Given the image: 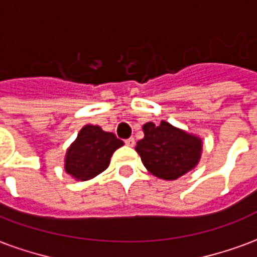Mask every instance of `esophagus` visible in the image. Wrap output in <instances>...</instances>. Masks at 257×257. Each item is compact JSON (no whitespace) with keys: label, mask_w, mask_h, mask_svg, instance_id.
Here are the masks:
<instances>
[{"label":"esophagus","mask_w":257,"mask_h":257,"mask_svg":"<svg viewBox=\"0 0 257 257\" xmlns=\"http://www.w3.org/2000/svg\"><path fill=\"white\" fill-rule=\"evenodd\" d=\"M125 145L129 146V147H132V146H135V139H134V138H129V139L125 140Z\"/></svg>","instance_id":"1"}]
</instances>
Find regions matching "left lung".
Returning <instances> with one entry per match:
<instances>
[{
  "mask_svg": "<svg viewBox=\"0 0 257 257\" xmlns=\"http://www.w3.org/2000/svg\"><path fill=\"white\" fill-rule=\"evenodd\" d=\"M145 138L138 142L136 151L146 169L157 178L176 180L197 167L202 151V140L167 121L160 125H143Z\"/></svg>",
  "mask_w": 257,
  "mask_h": 257,
  "instance_id": "8db88e82",
  "label": "left lung"
}]
</instances>
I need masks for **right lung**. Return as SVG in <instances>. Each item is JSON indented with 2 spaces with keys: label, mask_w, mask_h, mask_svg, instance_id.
<instances>
[{
  "label": "right lung",
  "mask_w": 257,
  "mask_h": 257,
  "mask_svg": "<svg viewBox=\"0 0 257 257\" xmlns=\"http://www.w3.org/2000/svg\"><path fill=\"white\" fill-rule=\"evenodd\" d=\"M121 146L122 140L111 132H104L97 125H85L68 147L64 169L75 180H89L108 167L112 153Z\"/></svg>",
  "instance_id": "right-lung-1"
}]
</instances>
